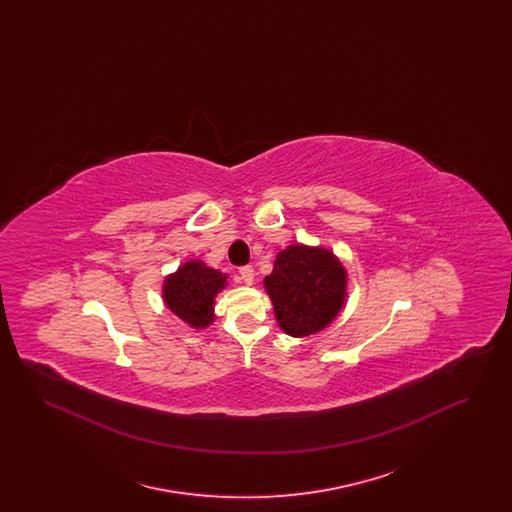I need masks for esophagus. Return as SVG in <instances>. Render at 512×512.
<instances>
[{
  "label": "esophagus",
  "instance_id": "obj_1",
  "mask_svg": "<svg viewBox=\"0 0 512 512\" xmlns=\"http://www.w3.org/2000/svg\"><path fill=\"white\" fill-rule=\"evenodd\" d=\"M240 278L244 280L245 284H253V280H255V270L251 265H247V267L240 268Z\"/></svg>",
  "mask_w": 512,
  "mask_h": 512
}]
</instances>
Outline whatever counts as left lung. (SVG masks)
I'll return each instance as SVG.
<instances>
[{
	"instance_id": "1",
	"label": "left lung",
	"mask_w": 512,
	"mask_h": 512,
	"mask_svg": "<svg viewBox=\"0 0 512 512\" xmlns=\"http://www.w3.org/2000/svg\"><path fill=\"white\" fill-rule=\"evenodd\" d=\"M345 286L347 272L330 249L301 244L282 249L265 278L274 317L293 338L317 334L338 317Z\"/></svg>"
}]
</instances>
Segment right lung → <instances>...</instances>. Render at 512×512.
<instances>
[{"label": "right lung", "instance_id": "right-lung-1", "mask_svg": "<svg viewBox=\"0 0 512 512\" xmlns=\"http://www.w3.org/2000/svg\"><path fill=\"white\" fill-rule=\"evenodd\" d=\"M226 286V274L203 261H188L163 284L165 305L192 328H207L215 320V297Z\"/></svg>", "mask_w": 512, "mask_h": 512}]
</instances>
